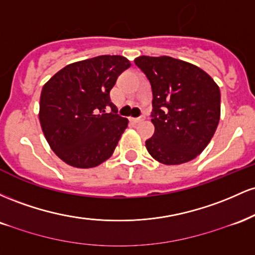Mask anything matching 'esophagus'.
Instances as JSON below:
<instances>
[{
  "instance_id": "1",
  "label": "esophagus",
  "mask_w": 255,
  "mask_h": 255,
  "mask_svg": "<svg viewBox=\"0 0 255 255\" xmlns=\"http://www.w3.org/2000/svg\"><path fill=\"white\" fill-rule=\"evenodd\" d=\"M144 120H145V116L141 115V116H139V118L131 119V121H133L134 124H137V122H141V121H144Z\"/></svg>"
}]
</instances>
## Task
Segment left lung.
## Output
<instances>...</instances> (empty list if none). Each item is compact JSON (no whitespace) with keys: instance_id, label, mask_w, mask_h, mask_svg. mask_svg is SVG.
I'll use <instances>...</instances> for the list:
<instances>
[{"instance_id":"1","label":"left lung","mask_w":255,"mask_h":255,"mask_svg":"<svg viewBox=\"0 0 255 255\" xmlns=\"http://www.w3.org/2000/svg\"><path fill=\"white\" fill-rule=\"evenodd\" d=\"M152 90L154 134L146 140L159 163L176 165L200 154L212 139L221 116L217 84L199 67L169 56L135 58Z\"/></svg>"}]
</instances>
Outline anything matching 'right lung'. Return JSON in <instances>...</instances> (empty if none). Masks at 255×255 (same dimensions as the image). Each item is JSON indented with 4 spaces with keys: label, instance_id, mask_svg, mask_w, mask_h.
I'll use <instances>...</instances> for the list:
<instances>
[{
    "label": "right lung",
    "instance_id": "obj_1",
    "mask_svg": "<svg viewBox=\"0 0 255 255\" xmlns=\"http://www.w3.org/2000/svg\"><path fill=\"white\" fill-rule=\"evenodd\" d=\"M130 62L102 55L68 64L44 85L39 121L52 151L67 164L93 168L110 158L127 128L110 90Z\"/></svg>",
    "mask_w": 255,
    "mask_h": 255
}]
</instances>
